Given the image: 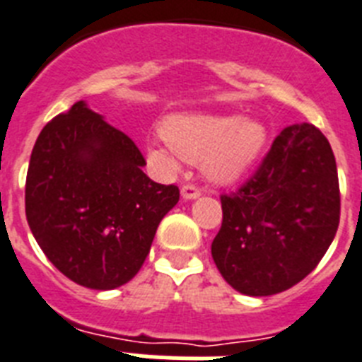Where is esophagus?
<instances>
[{
	"label": "esophagus",
	"instance_id": "esophagus-1",
	"mask_svg": "<svg viewBox=\"0 0 362 362\" xmlns=\"http://www.w3.org/2000/svg\"><path fill=\"white\" fill-rule=\"evenodd\" d=\"M200 195V187L195 186V184H186V186H182V197L186 200L197 199Z\"/></svg>",
	"mask_w": 362,
	"mask_h": 362
}]
</instances>
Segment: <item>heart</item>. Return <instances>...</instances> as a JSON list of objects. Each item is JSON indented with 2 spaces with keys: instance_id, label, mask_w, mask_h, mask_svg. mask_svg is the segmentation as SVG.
<instances>
[{
  "instance_id": "heart-1",
  "label": "heart",
  "mask_w": 362,
  "mask_h": 362,
  "mask_svg": "<svg viewBox=\"0 0 362 362\" xmlns=\"http://www.w3.org/2000/svg\"><path fill=\"white\" fill-rule=\"evenodd\" d=\"M162 136L169 148L153 147L151 160L165 173L178 169V158L204 160L209 178L238 180L261 156L267 144L265 124L241 115H173L163 121Z\"/></svg>"
}]
</instances>
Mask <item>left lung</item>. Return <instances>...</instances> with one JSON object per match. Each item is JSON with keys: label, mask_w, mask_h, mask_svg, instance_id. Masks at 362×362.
<instances>
[{"label": "left lung", "mask_w": 362, "mask_h": 362, "mask_svg": "<svg viewBox=\"0 0 362 362\" xmlns=\"http://www.w3.org/2000/svg\"><path fill=\"white\" fill-rule=\"evenodd\" d=\"M223 224L211 243L218 272L248 296L291 289L318 265L341 218L329 141L315 124L276 136L257 171L221 195Z\"/></svg>", "instance_id": "obj_1"}]
</instances>
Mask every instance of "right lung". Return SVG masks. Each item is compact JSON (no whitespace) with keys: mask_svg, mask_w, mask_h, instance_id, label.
<instances>
[{"mask_svg":"<svg viewBox=\"0 0 362 362\" xmlns=\"http://www.w3.org/2000/svg\"><path fill=\"white\" fill-rule=\"evenodd\" d=\"M127 134L78 101L42 129L25 182V215L47 259L75 284L121 287L138 274L154 233L180 199L141 171Z\"/></svg>","mask_w":362,"mask_h":362,"instance_id":"right-lung-1","label":"right lung"}]
</instances>
